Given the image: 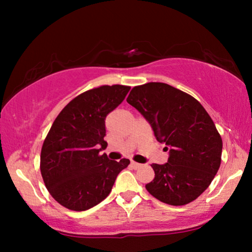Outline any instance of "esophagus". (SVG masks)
<instances>
[{
  "mask_svg": "<svg viewBox=\"0 0 252 252\" xmlns=\"http://www.w3.org/2000/svg\"><path fill=\"white\" fill-rule=\"evenodd\" d=\"M130 166H132L133 168H140L141 166H142V164H140V163H136V161H130Z\"/></svg>",
  "mask_w": 252,
  "mask_h": 252,
  "instance_id": "34e87169",
  "label": "esophagus"
}]
</instances>
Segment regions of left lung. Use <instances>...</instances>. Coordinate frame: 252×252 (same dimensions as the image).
I'll return each instance as SVG.
<instances>
[{
    "instance_id": "1",
    "label": "left lung",
    "mask_w": 252,
    "mask_h": 252,
    "mask_svg": "<svg viewBox=\"0 0 252 252\" xmlns=\"http://www.w3.org/2000/svg\"><path fill=\"white\" fill-rule=\"evenodd\" d=\"M127 102L148 120L170 155L167 163L151 165L155 178L147 190L170 205L192 202L221 163L222 140L211 117L191 95L163 82L136 86Z\"/></svg>"
}]
</instances>
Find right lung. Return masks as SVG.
Instances as JSON below:
<instances>
[{
  "mask_svg": "<svg viewBox=\"0 0 252 252\" xmlns=\"http://www.w3.org/2000/svg\"><path fill=\"white\" fill-rule=\"evenodd\" d=\"M130 87L99 86L78 95L60 112L44 139L40 170L50 195L64 208L85 211L111 191L129 159L110 160L104 150L105 118Z\"/></svg>",
  "mask_w": 252,
  "mask_h": 252,
  "instance_id": "add662e5",
  "label": "right lung"
}]
</instances>
